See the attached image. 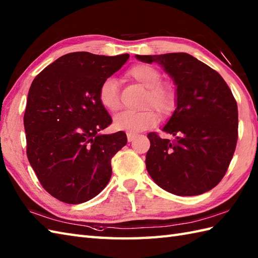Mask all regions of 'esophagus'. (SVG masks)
<instances>
[{
	"label": "esophagus",
	"mask_w": 258,
	"mask_h": 258,
	"mask_svg": "<svg viewBox=\"0 0 258 258\" xmlns=\"http://www.w3.org/2000/svg\"><path fill=\"white\" fill-rule=\"evenodd\" d=\"M138 138V135L136 134H133V133H127V141L128 142H132L134 139Z\"/></svg>",
	"instance_id": "1"
}]
</instances>
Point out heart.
I'll return each instance as SVG.
<instances>
[{
  "label": "heart",
  "instance_id": "1",
  "mask_svg": "<svg viewBox=\"0 0 258 258\" xmlns=\"http://www.w3.org/2000/svg\"><path fill=\"white\" fill-rule=\"evenodd\" d=\"M130 79L147 90L142 106L146 107L140 112L125 111L114 117L116 130L139 133L155 126L158 114L169 117L176 108V93L168 82H162L163 75L156 68L150 64H136L127 72ZM98 100L104 108L116 112L120 107V98L117 81L113 76L104 79L98 89Z\"/></svg>",
  "mask_w": 258,
  "mask_h": 258
}]
</instances>
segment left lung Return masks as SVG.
<instances>
[{
  "instance_id": "left-lung-1",
  "label": "left lung",
  "mask_w": 258,
  "mask_h": 258,
  "mask_svg": "<svg viewBox=\"0 0 258 258\" xmlns=\"http://www.w3.org/2000/svg\"><path fill=\"white\" fill-rule=\"evenodd\" d=\"M157 62L177 85V107L163 131L174 140L149 133L146 168L169 193L194 196L221 182L238 139L237 103L215 70L187 53L136 55Z\"/></svg>"
}]
</instances>
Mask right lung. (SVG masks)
<instances>
[{
  "label": "right lung",
  "mask_w": 258,
  "mask_h": 258,
  "mask_svg": "<svg viewBox=\"0 0 258 258\" xmlns=\"http://www.w3.org/2000/svg\"><path fill=\"white\" fill-rule=\"evenodd\" d=\"M128 57L69 53L32 82L24 113L26 154L43 188L58 201L87 202L109 182L112 157L127 139L122 131L100 134L112 118L98 89Z\"/></svg>",
  "instance_id": "1"
}]
</instances>
